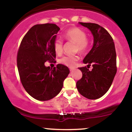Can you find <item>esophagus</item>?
Returning a JSON list of instances; mask_svg holds the SVG:
<instances>
[{
    "label": "esophagus",
    "mask_w": 132,
    "mask_h": 132,
    "mask_svg": "<svg viewBox=\"0 0 132 132\" xmlns=\"http://www.w3.org/2000/svg\"><path fill=\"white\" fill-rule=\"evenodd\" d=\"M69 70H70V71H72L74 70V69L73 68H70V69H69Z\"/></svg>",
    "instance_id": "obj_1"
}]
</instances>
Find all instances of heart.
I'll use <instances>...</instances> for the list:
<instances>
[{"label": "heart", "instance_id": "heart-1", "mask_svg": "<svg viewBox=\"0 0 132 132\" xmlns=\"http://www.w3.org/2000/svg\"><path fill=\"white\" fill-rule=\"evenodd\" d=\"M66 39L74 42L76 45V50L79 53H84L88 48V42L86 40V34L83 30L75 27L68 30L64 35ZM54 51L60 55L63 52V42L60 39L57 38L53 43ZM79 57L77 56H65L61 57L59 62L69 68H72L76 64Z\"/></svg>", "mask_w": 132, "mask_h": 132}]
</instances>
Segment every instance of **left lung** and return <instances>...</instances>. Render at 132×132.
<instances>
[{"label": "left lung", "instance_id": "obj_1", "mask_svg": "<svg viewBox=\"0 0 132 132\" xmlns=\"http://www.w3.org/2000/svg\"><path fill=\"white\" fill-rule=\"evenodd\" d=\"M79 24L88 28L93 36V46L83 60L84 64H92L93 68L92 71L86 67L79 68L82 77L76 82V87L79 92L87 99H99L108 91L117 72L114 43L108 31L98 24Z\"/></svg>", "mask_w": 132, "mask_h": 132}]
</instances>
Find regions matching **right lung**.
I'll list each match as a JSON object with an SVG mask.
<instances>
[{
	"mask_svg": "<svg viewBox=\"0 0 132 132\" xmlns=\"http://www.w3.org/2000/svg\"><path fill=\"white\" fill-rule=\"evenodd\" d=\"M60 30L56 24L34 25L20 46L16 61L21 82L28 94L38 101H48L56 96L70 72L61 64L53 68L45 65L47 61L55 60L53 43Z\"/></svg>",
	"mask_w": 132,
	"mask_h": 132,
	"instance_id": "right-lung-1",
	"label": "right lung"
}]
</instances>
